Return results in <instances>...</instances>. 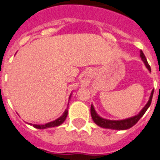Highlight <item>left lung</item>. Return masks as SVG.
Wrapping results in <instances>:
<instances>
[{
	"instance_id": "obj_1",
	"label": "left lung",
	"mask_w": 160,
	"mask_h": 160,
	"mask_svg": "<svg viewBox=\"0 0 160 160\" xmlns=\"http://www.w3.org/2000/svg\"><path fill=\"white\" fill-rule=\"evenodd\" d=\"M140 56L142 58V60L145 63V66L147 67V69L151 72V67L148 65V62H147L146 58H145V55H144L143 52L141 51L140 52ZM153 92H154V90L152 91L151 95L149 97V100L148 101L146 105H145L143 108L142 109V111L138 113L136 116H132V117L128 118V119H122V120H110V119H104V118H102L101 116H99L98 115L96 112L95 109H94L93 105H91V117H92L93 120H94V123L98 125V126L101 127V128H106V129H112V130H127L129 129V128H132L134 124L138 123L139 119L143 116V115L145 114V112L147 111V109L148 108V107L150 106L152 102V99L153 96Z\"/></svg>"
}]
</instances>
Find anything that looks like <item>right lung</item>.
Wrapping results in <instances>:
<instances>
[{
	"label": "right lung",
	"instance_id": "add662e5",
	"mask_svg": "<svg viewBox=\"0 0 160 160\" xmlns=\"http://www.w3.org/2000/svg\"><path fill=\"white\" fill-rule=\"evenodd\" d=\"M71 95L69 96V99H70ZM68 115V109L65 110L64 113L60 116L59 118H58L57 119L54 120V121L50 122V123H45V124H42V125H38V124H32V123H28L29 125H32L33 128H37V129H47V128H55V127H58L59 125H61L63 122L66 120V117H67Z\"/></svg>",
	"mask_w": 160,
	"mask_h": 160
}]
</instances>
